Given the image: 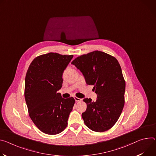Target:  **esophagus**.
Segmentation results:
<instances>
[{
  "label": "esophagus",
  "mask_w": 156,
  "mask_h": 156,
  "mask_svg": "<svg viewBox=\"0 0 156 156\" xmlns=\"http://www.w3.org/2000/svg\"><path fill=\"white\" fill-rule=\"evenodd\" d=\"M75 98V101L76 102H78V101H81L82 100H81V99H80V98H78V97H75L74 98Z\"/></svg>",
  "instance_id": "obj_1"
}]
</instances>
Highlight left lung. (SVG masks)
Wrapping results in <instances>:
<instances>
[{
	"label": "left lung",
	"mask_w": 156,
	"mask_h": 156,
	"mask_svg": "<svg viewBox=\"0 0 156 156\" xmlns=\"http://www.w3.org/2000/svg\"><path fill=\"white\" fill-rule=\"evenodd\" d=\"M84 75L87 84L93 85L95 102L84 98L87 105L82 113L84 124L91 130L104 132L118 120L124 105L126 83L121 66L114 56L94 51L78 56L72 62Z\"/></svg>",
	"instance_id": "obj_1"
}]
</instances>
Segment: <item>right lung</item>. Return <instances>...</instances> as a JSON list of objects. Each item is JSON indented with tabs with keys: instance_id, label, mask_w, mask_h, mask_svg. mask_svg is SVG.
Segmentation results:
<instances>
[{
	"instance_id": "obj_1",
	"label": "right lung",
	"mask_w": 156,
	"mask_h": 156,
	"mask_svg": "<svg viewBox=\"0 0 156 156\" xmlns=\"http://www.w3.org/2000/svg\"><path fill=\"white\" fill-rule=\"evenodd\" d=\"M73 55L48 53L32 62L25 80V99L29 116L43 133L55 135L67 126L75 99L63 98L62 88L64 70Z\"/></svg>"
}]
</instances>
